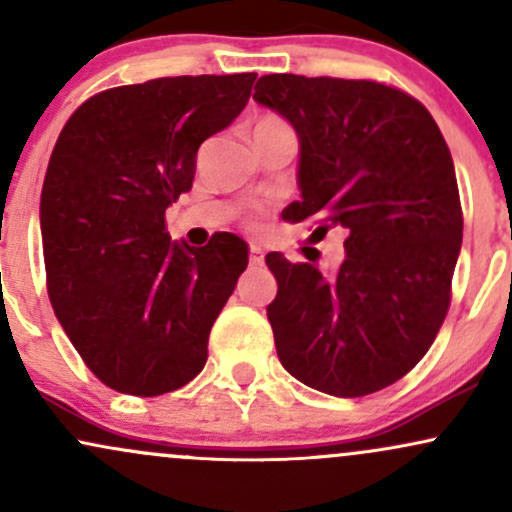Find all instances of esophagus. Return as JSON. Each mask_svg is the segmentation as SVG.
<instances>
[{"mask_svg": "<svg viewBox=\"0 0 512 512\" xmlns=\"http://www.w3.org/2000/svg\"><path fill=\"white\" fill-rule=\"evenodd\" d=\"M264 262V250L257 243L250 245V264H262Z\"/></svg>", "mask_w": 512, "mask_h": 512, "instance_id": "34e87169", "label": "esophagus"}]
</instances>
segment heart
Masks as SVG:
<instances>
[{
  "label": "heart",
  "instance_id": "b5f03b06",
  "mask_svg": "<svg viewBox=\"0 0 512 512\" xmlns=\"http://www.w3.org/2000/svg\"><path fill=\"white\" fill-rule=\"evenodd\" d=\"M262 122H279V120H274V117H267V120H262ZM260 122V125H262Z\"/></svg>",
  "mask_w": 512,
  "mask_h": 512
}]
</instances>
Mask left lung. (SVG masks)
<instances>
[{
  "label": "left lung",
  "mask_w": 512,
  "mask_h": 512,
  "mask_svg": "<svg viewBox=\"0 0 512 512\" xmlns=\"http://www.w3.org/2000/svg\"><path fill=\"white\" fill-rule=\"evenodd\" d=\"M255 98L298 134L301 199L284 219L344 228L334 274L264 257L276 354L296 380L334 397L397 383L448 315L462 207L448 144L416 98L378 81L267 74Z\"/></svg>",
  "instance_id": "1"
}]
</instances>
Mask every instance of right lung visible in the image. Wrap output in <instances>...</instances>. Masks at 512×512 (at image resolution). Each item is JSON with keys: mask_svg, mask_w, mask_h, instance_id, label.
I'll return each instance as SVG.
<instances>
[{"mask_svg": "<svg viewBox=\"0 0 512 512\" xmlns=\"http://www.w3.org/2000/svg\"><path fill=\"white\" fill-rule=\"evenodd\" d=\"M257 74L170 76L88 98L52 149L43 195L48 293L101 383L156 397L207 363L214 320L248 243L170 240L166 209L195 180L197 149L248 105Z\"/></svg>", "mask_w": 512, "mask_h": 512, "instance_id": "1", "label": "right lung"}]
</instances>
